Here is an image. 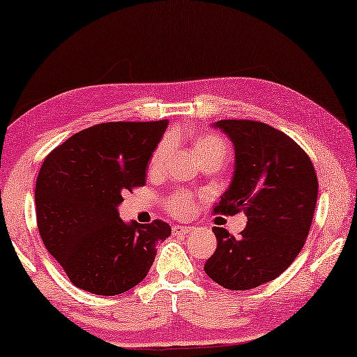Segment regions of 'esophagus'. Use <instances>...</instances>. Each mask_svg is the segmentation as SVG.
I'll return each instance as SVG.
<instances>
[{"label":"esophagus","instance_id":"obj_1","mask_svg":"<svg viewBox=\"0 0 357 357\" xmlns=\"http://www.w3.org/2000/svg\"><path fill=\"white\" fill-rule=\"evenodd\" d=\"M192 226H182V225H175L172 228V234L174 236H187L192 233Z\"/></svg>","mask_w":357,"mask_h":357}]
</instances>
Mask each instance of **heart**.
<instances>
[{"label": "heart", "instance_id": "1", "mask_svg": "<svg viewBox=\"0 0 357 357\" xmlns=\"http://www.w3.org/2000/svg\"><path fill=\"white\" fill-rule=\"evenodd\" d=\"M193 147H195V152L203 162L210 159H225L226 155V144L223 142V139L213 132L200 134V136L195 139ZM169 149L170 142L167 139L157 146V149L154 151V154H152L149 162L151 172H159L162 169L165 157L169 154ZM165 208H167V211L172 213L174 216L185 218V216H188L193 210V200L192 197H190V193H172V195L165 200Z\"/></svg>", "mask_w": 357, "mask_h": 357}]
</instances>
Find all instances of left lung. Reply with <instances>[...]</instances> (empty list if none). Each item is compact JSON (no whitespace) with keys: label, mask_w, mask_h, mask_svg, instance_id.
<instances>
[{"label":"left lung","mask_w":357,"mask_h":357,"mask_svg":"<svg viewBox=\"0 0 357 357\" xmlns=\"http://www.w3.org/2000/svg\"><path fill=\"white\" fill-rule=\"evenodd\" d=\"M234 146V174L215 213L243 210L246 228L234 238L215 226L218 246L205 264L211 280L249 290L279 277L302 251L318 198L314 167L302 147L279 129L249 119L213 124Z\"/></svg>","instance_id":"8db88e82"}]
</instances>
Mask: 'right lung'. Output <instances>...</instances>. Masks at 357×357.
Returning <instances> with one entry per match:
<instances>
[{
    "instance_id": "1",
    "label": "right lung",
    "mask_w": 357,
    "mask_h": 357,
    "mask_svg": "<svg viewBox=\"0 0 357 357\" xmlns=\"http://www.w3.org/2000/svg\"><path fill=\"white\" fill-rule=\"evenodd\" d=\"M167 119L96 124L73 134L45 157L36 182L37 228L70 282L95 295L136 287L155 259L170 226L124 223V192L144 187L152 152Z\"/></svg>"
}]
</instances>
